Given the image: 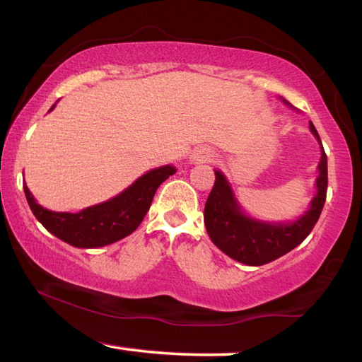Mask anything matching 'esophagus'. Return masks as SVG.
Segmentation results:
<instances>
[{
	"mask_svg": "<svg viewBox=\"0 0 362 362\" xmlns=\"http://www.w3.org/2000/svg\"><path fill=\"white\" fill-rule=\"evenodd\" d=\"M210 156H212V155H210L209 150L199 148V150H196V153L193 155V160L194 161H209Z\"/></svg>",
	"mask_w": 362,
	"mask_h": 362,
	"instance_id": "1",
	"label": "esophagus"
}]
</instances>
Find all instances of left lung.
<instances>
[{
  "label": "left lung",
  "mask_w": 362,
  "mask_h": 362,
  "mask_svg": "<svg viewBox=\"0 0 362 362\" xmlns=\"http://www.w3.org/2000/svg\"><path fill=\"white\" fill-rule=\"evenodd\" d=\"M310 131L321 147V161L318 164L320 175L317 179L318 192L305 215H302L291 225H271V223L248 218L240 212L225 175L215 170L214 188L204 207V223H206L210 240L229 258L244 262L247 266L267 264L291 252L312 233L326 202L327 158L312 122Z\"/></svg>",
  "instance_id": "obj_1"
}]
</instances>
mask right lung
Instances as JSON below:
<instances>
[{
    "mask_svg": "<svg viewBox=\"0 0 362 362\" xmlns=\"http://www.w3.org/2000/svg\"><path fill=\"white\" fill-rule=\"evenodd\" d=\"M174 174V166L150 170L115 198L83 209L77 214L52 212L39 206L28 187L23 185V189L31 212L49 233L69 245L96 248L114 244L133 233L152 206L156 189L169 175Z\"/></svg>",
    "mask_w": 362,
    "mask_h": 362,
    "instance_id": "obj_1",
    "label": "right lung"
}]
</instances>
